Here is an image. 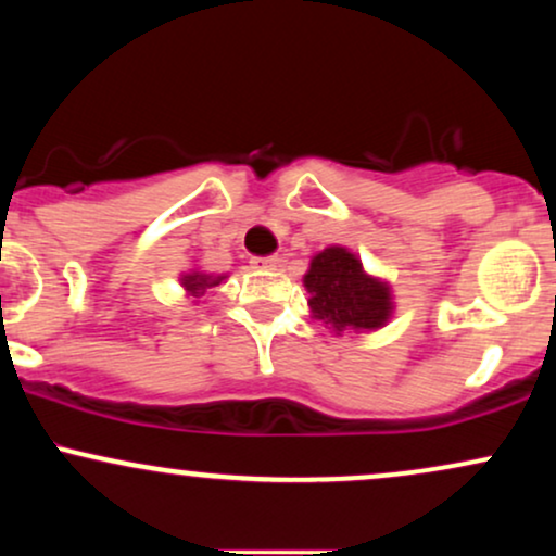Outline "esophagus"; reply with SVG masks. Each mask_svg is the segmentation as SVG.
Segmentation results:
<instances>
[{
	"label": "esophagus",
	"mask_w": 556,
	"mask_h": 556,
	"mask_svg": "<svg viewBox=\"0 0 556 556\" xmlns=\"http://www.w3.org/2000/svg\"><path fill=\"white\" fill-rule=\"evenodd\" d=\"M251 264H253V269H274V266H279V258L277 256H253Z\"/></svg>",
	"instance_id": "obj_1"
}]
</instances>
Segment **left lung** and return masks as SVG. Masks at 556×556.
I'll return each instance as SVG.
<instances>
[{"label":"left lung","mask_w":556,"mask_h":556,"mask_svg":"<svg viewBox=\"0 0 556 556\" xmlns=\"http://www.w3.org/2000/svg\"><path fill=\"white\" fill-rule=\"evenodd\" d=\"M311 311L337 331L379 329L392 314L389 287L368 277L363 264L344 248H327L311 261L305 274Z\"/></svg>","instance_id":"left-lung-1"}]
</instances>
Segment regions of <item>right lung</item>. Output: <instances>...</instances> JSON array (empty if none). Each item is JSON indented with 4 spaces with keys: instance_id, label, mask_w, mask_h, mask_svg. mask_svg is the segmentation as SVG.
<instances>
[{
    "instance_id": "right-lung-1",
    "label": "right lung",
    "mask_w": 556,
    "mask_h": 556,
    "mask_svg": "<svg viewBox=\"0 0 556 556\" xmlns=\"http://www.w3.org/2000/svg\"><path fill=\"white\" fill-rule=\"evenodd\" d=\"M222 279H225V277H216V279H212V277H206V274H198V271H193V274H188V277H182V285H185V290L198 292V290H206V287L219 285Z\"/></svg>"
}]
</instances>
